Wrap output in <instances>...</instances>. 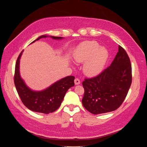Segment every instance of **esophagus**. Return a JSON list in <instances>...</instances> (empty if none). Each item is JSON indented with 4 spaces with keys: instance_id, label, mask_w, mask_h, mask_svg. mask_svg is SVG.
<instances>
[{
    "instance_id": "1",
    "label": "esophagus",
    "mask_w": 147,
    "mask_h": 147,
    "mask_svg": "<svg viewBox=\"0 0 147 147\" xmlns=\"http://www.w3.org/2000/svg\"><path fill=\"white\" fill-rule=\"evenodd\" d=\"M74 83H75V85H79L80 84V81L79 79L78 78H76L74 80Z\"/></svg>"
}]
</instances>
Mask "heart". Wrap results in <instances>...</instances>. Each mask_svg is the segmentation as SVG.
Instances as JSON below:
<instances>
[{
  "instance_id": "heart-1",
  "label": "heart",
  "mask_w": 147,
  "mask_h": 147,
  "mask_svg": "<svg viewBox=\"0 0 147 147\" xmlns=\"http://www.w3.org/2000/svg\"><path fill=\"white\" fill-rule=\"evenodd\" d=\"M109 57V52L105 47H99L95 41H86L79 45L73 53L77 63H84L83 71L87 76H94L102 72Z\"/></svg>"
}]
</instances>
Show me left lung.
<instances>
[{
    "label": "left lung",
    "mask_w": 147,
    "mask_h": 147,
    "mask_svg": "<svg viewBox=\"0 0 147 147\" xmlns=\"http://www.w3.org/2000/svg\"><path fill=\"white\" fill-rule=\"evenodd\" d=\"M131 80L130 59L119 45L118 52L111 66L98 76L82 82L84 107L94 115L116 110L126 96Z\"/></svg>",
    "instance_id": "obj_1"
}]
</instances>
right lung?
<instances>
[{"instance_id": "right-lung-1", "label": "right lung", "mask_w": 147, "mask_h": 147, "mask_svg": "<svg viewBox=\"0 0 147 147\" xmlns=\"http://www.w3.org/2000/svg\"><path fill=\"white\" fill-rule=\"evenodd\" d=\"M50 37L55 40H61L63 37L43 35L32 42H35L41 38ZM23 51L17 58L14 74V84L18 94L24 105L30 110L45 114L56 111L63 100L67 90L74 86V77L67 76L52 84L48 88L41 91H34L28 87L20 76V63Z\"/></svg>"}]
</instances>
